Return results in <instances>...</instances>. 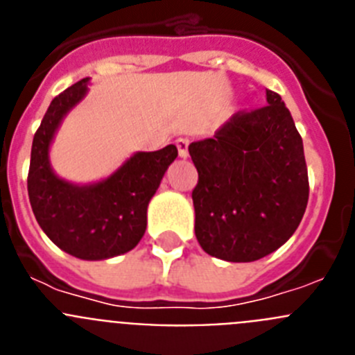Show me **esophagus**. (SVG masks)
I'll use <instances>...</instances> for the list:
<instances>
[{
    "label": "esophagus",
    "instance_id": "esophagus-1",
    "mask_svg": "<svg viewBox=\"0 0 355 355\" xmlns=\"http://www.w3.org/2000/svg\"><path fill=\"white\" fill-rule=\"evenodd\" d=\"M188 139H178L175 140V146H178V155L181 156V158H187L188 156Z\"/></svg>",
    "mask_w": 355,
    "mask_h": 355
}]
</instances>
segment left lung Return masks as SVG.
<instances>
[{
	"instance_id": "obj_1",
	"label": "left lung",
	"mask_w": 355,
	"mask_h": 355,
	"mask_svg": "<svg viewBox=\"0 0 355 355\" xmlns=\"http://www.w3.org/2000/svg\"><path fill=\"white\" fill-rule=\"evenodd\" d=\"M266 103L188 146L199 172L192 192L197 241L225 261H256L277 250L309 199L302 137L279 94L266 90Z\"/></svg>"
}]
</instances>
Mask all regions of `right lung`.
Here are the masks:
<instances>
[{"mask_svg":"<svg viewBox=\"0 0 355 355\" xmlns=\"http://www.w3.org/2000/svg\"><path fill=\"white\" fill-rule=\"evenodd\" d=\"M89 78L55 97L31 146L28 197L37 222L55 245L80 259H108L135 249L147 225V205L178 156L175 146L137 153L108 180L67 183L49 165V144L62 119L87 94Z\"/></svg>","mask_w":355,"mask_h":355,"instance_id":"right-lung-1","label":"right lung"}]
</instances>
